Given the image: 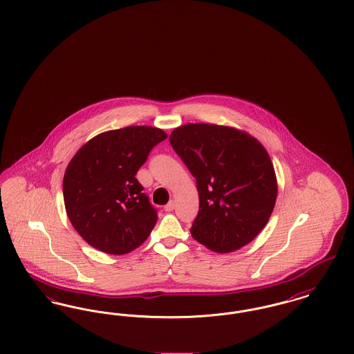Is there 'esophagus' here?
<instances>
[{"label": "esophagus", "mask_w": 354, "mask_h": 354, "mask_svg": "<svg viewBox=\"0 0 354 354\" xmlns=\"http://www.w3.org/2000/svg\"><path fill=\"white\" fill-rule=\"evenodd\" d=\"M174 208H175V202L174 201H169V204L165 205V211L166 212H171Z\"/></svg>", "instance_id": "34e87169"}]
</instances>
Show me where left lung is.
<instances>
[{"instance_id": "8db88e82", "label": "left lung", "mask_w": 354, "mask_h": 354, "mask_svg": "<svg viewBox=\"0 0 354 354\" xmlns=\"http://www.w3.org/2000/svg\"><path fill=\"white\" fill-rule=\"evenodd\" d=\"M169 143L196 179L199 212L192 237L218 253L251 243L267 225L277 198L266 147L243 130L211 123L179 126Z\"/></svg>"}]
</instances>
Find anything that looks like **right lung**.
<instances>
[{"instance_id": "obj_1", "label": "right lung", "mask_w": 354, "mask_h": 354, "mask_svg": "<svg viewBox=\"0 0 354 354\" xmlns=\"http://www.w3.org/2000/svg\"><path fill=\"white\" fill-rule=\"evenodd\" d=\"M166 138L158 127L129 126L95 135L71 158L64 202L71 225L88 245L124 254L150 236L158 215L135 175Z\"/></svg>"}]
</instances>
